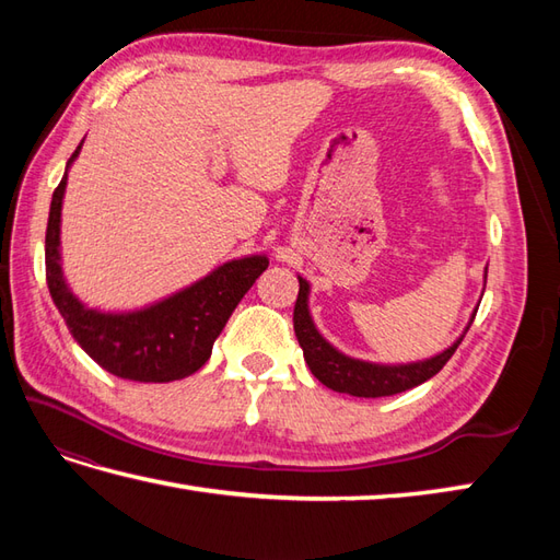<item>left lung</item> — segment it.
Masks as SVG:
<instances>
[{"instance_id": "8db88e82", "label": "left lung", "mask_w": 560, "mask_h": 560, "mask_svg": "<svg viewBox=\"0 0 560 560\" xmlns=\"http://www.w3.org/2000/svg\"><path fill=\"white\" fill-rule=\"evenodd\" d=\"M299 299H295L293 307V329L295 337H299V343L305 355V363L311 368V373L319 380V383L327 385L335 392H343V395H353V397H389V395H399V392H407L416 385L431 380L435 373L443 371V365L452 359V353L457 351L462 343L464 335L452 343L450 349L443 353L433 355V359L425 361H416V363H399V365H383V363H368L351 359V355H343L337 351L331 343L319 335L313 317H311V307H307V295H311V283H307L303 277H299ZM477 315V313H474ZM471 315V317H474Z\"/></svg>"}]
</instances>
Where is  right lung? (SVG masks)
Masks as SVG:
<instances>
[{"label":"right lung","instance_id":"1","mask_svg":"<svg viewBox=\"0 0 560 560\" xmlns=\"http://www.w3.org/2000/svg\"><path fill=\"white\" fill-rule=\"evenodd\" d=\"M83 144V141H81ZM81 144L67 163H74ZM67 173L52 192L45 233V277L59 315L105 371L135 383H173L197 373L209 361L211 347L229 323L235 305L269 267L265 255L231 259L192 287L132 313H101L69 291L59 265V221Z\"/></svg>","mask_w":560,"mask_h":560}]
</instances>
